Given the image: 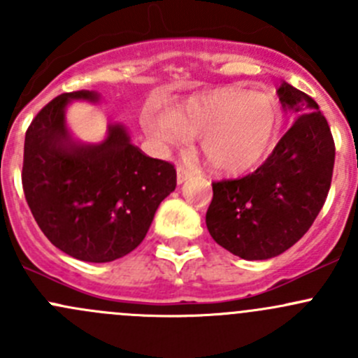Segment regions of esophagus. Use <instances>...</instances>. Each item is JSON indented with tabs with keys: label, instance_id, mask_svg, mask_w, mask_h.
Segmentation results:
<instances>
[{
	"label": "esophagus",
	"instance_id": "esophagus-1",
	"mask_svg": "<svg viewBox=\"0 0 358 358\" xmlns=\"http://www.w3.org/2000/svg\"><path fill=\"white\" fill-rule=\"evenodd\" d=\"M194 175H196V169H194L192 166L180 164L178 168H176V182H178V185H182L183 182H187V180Z\"/></svg>",
	"mask_w": 358,
	"mask_h": 358
}]
</instances>
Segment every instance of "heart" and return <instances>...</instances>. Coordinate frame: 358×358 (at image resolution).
Masks as SVG:
<instances>
[{
  "mask_svg": "<svg viewBox=\"0 0 358 358\" xmlns=\"http://www.w3.org/2000/svg\"><path fill=\"white\" fill-rule=\"evenodd\" d=\"M282 124V110L273 96L227 86L189 96L175 109L147 112L145 133L159 145H183L202 138L209 168L218 173H244L265 159Z\"/></svg>",
  "mask_w": 358,
  "mask_h": 358,
  "instance_id": "heart-1",
  "label": "heart"
}]
</instances>
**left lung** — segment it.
<instances>
[{"mask_svg": "<svg viewBox=\"0 0 358 358\" xmlns=\"http://www.w3.org/2000/svg\"><path fill=\"white\" fill-rule=\"evenodd\" d=\"M279 102L294 114L289 131L251 175L213 183L206 225L243 259H268L298 243L322 209L334 168L329 124L312 96L280 83Z\"/></svg>", "mask_w": 358, "mask_h": 358, "instance_id": "8db88e82", "label": "left lung"}]
</instances>
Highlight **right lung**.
<instances>
[{
    "mask_svg": "<svg viewBox=\"0 0 358 358\" xmlns=\"http://www.w3.org/2000/svg\"><path fill=\"white\" fill-rule=\"evenodd\" d=\"M100 103L90 90L62 93L32 119L22 185L50 243L90 263L122 258L145 239L159 204L175 190L173 164L147 157L128 128L109 122L102 142H81L67 126L72 102Z\"/></svg>",
    "mask_w": 358,
    "mask_h": 358,
    "instance_id": "right-lung-1",
    "label": "right lung"
}]
</instances>
